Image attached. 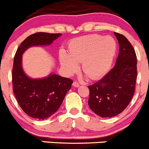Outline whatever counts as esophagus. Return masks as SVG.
<instances>
[{
    "label": "esophagus",
    "instance_id": "obj_1",
    "mask_svg": "<svg viewBox=\"0 0 149 149\" xmlns=\"http://www.w3.org/2000/svg\"><path fill=\"white\" fill-rule=\"evenodd\" d=\"M72 84L74 87H79V84L78 82H77V81H74Z\"/></svg>",
    "mask_w": 149,
    "mask_h": 149
}]
</instances>
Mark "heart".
<instances>
[{"instance_id":"1","label":"heart","mask_w":149,"mask_h":149,"mask_svg":"<svg viewBox=\"0 0 149 149\" xmlns=\"http://www.w3.org/2000/svg\"><path fill=\"white\" fill-rule=\"evenodd\" d=\"M116 42L110 36L90 35L72 40L68 54H59L60 65L68 74L74 73L81 62V71L92 80L100 79L109 70L116 52Z\"/></svg>"}]
</instances>
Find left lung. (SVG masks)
<instances>
[{
	"label": "left lung",
	"instance_id": "1",
	"mask_svg": "<svg viewBox=\"0 0 149 149\" xmlns=\"http://www.w3.org/2000/svg\"><path fill=\"white\" fill-rule=\"evenodd\" d=\"M119 45L116 65L97 82L89 85L88 104L101 117L111 118L122 112L132 100L137 76L135 50L125 36L113 33Z\"/></svg>",
	"mask_w": 149,
	"mask_h": 149
}]
</instances>
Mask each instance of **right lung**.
<instances>
[{"label":"right lung","mask_w":149,"mask_h":149,"mask_svg":"<svg viewBox=\"0 0 149 149\" xmlns=\"http://www.w3.org/2000/svg\"><path fill=\"white\" fill-rule=\"evenodd\" d=\"M61 33H37L28 36L17 48L12 72L13 92L19 105L30 117L45 119L52 116L61 106L73 81L56 74L42 79L29 77L23 71L22 55L33 46H47Z\"/></svg>","instance_id":"1"}]
</instances>
